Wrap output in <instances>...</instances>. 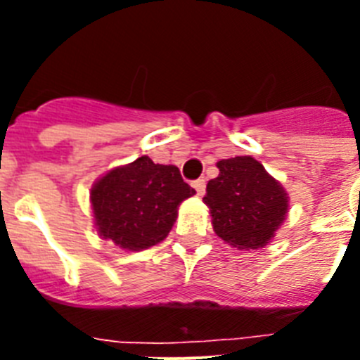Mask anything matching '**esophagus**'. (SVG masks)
Returning a JSON list of instances; mask_svg holds the SVG:
<instances>
[{
  "label": "esophagus",
  "instance_id": "esophagus-1",
  "mask_svg": "<svg viewBox=\"0 0 360 360\" xmlns=\"http://www.w3.org/2000/svg\"><path fill=\"white\" fill-rule=\"evenodd\" d=\"M193 187L196 189V195H198V196L205 195V180H203V178H198V180H195V182H193Z\"/></svg>",
  "mask_w": 360,
  "mask_h": 360
}]
</instances>
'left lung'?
Wrapping results in <instances>:
<instances>
[{
	"label": "left lung",
	"instance_id": "obj_1",
	"mask_svg": "<svg viewBox=\"0 0 360 360\" xmlns=\"http://www.w3.org/2000/svg\"><path fill=\"white\" fill-rule=\"evenodd\" d=\"M216 165L219 174L209 180L203 196L216 234L238 249L265 247L287 214V193L252 157Z\"/></svg>",
	"mask_w": 360,
	"mask_h": 360
}]
</instances>
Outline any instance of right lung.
Here are the masks:
<instances>
[{"mask_svg": "<svg viewBox=\"0 0 360 360\" xmlns=\"http://www.w3.org/2000/svg\"><path fill=\"white\" fill-rule=\"evenodd\" d=\"M196 191L184 182L174 165L149 157L117 167L91 189L95 225L104 240L122 249L141 250L169 234L178 205Z\"/></svg>", "mask_w": 360, "mask_h": 360, "instance_id": "1", "label": "right lung"}]
</instances>
